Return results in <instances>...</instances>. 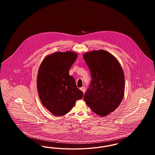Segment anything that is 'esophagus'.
Masks as SVG:
<instances>
[{
  "label": "esophagus",
  "mask_w": 155,
  "mask_h": 155,
  "mask_svg": "<svg viewBox=\"0 0 155 155\" xmlns=\"http://www.w3.org/2000/svg\"><path fill=\"white\" fill-rule=\"evenodd\" d=\"M80 89H81V91H82L83 93H85V87H82L80 88Z\"/></svg>",
  "instance_id": "1"
}]
</instances>
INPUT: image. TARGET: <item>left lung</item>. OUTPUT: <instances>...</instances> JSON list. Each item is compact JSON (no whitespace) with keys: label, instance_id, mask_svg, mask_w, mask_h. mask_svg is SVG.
Returning a JSON list of instances; mask_svg holds the SVG:
<instances>
[{"label":"left lung","instance_id":"left-lung-1","mask_svg":"<svg viewBox=\"0 0 155 155\" xmlns=\"http://www.w3.org/2000/svg\"><path fill=\"white\" fill-rule=\"evenodd\" d=\"M83 58L91 74L84 101L94 113L106 117L115 110L124 94L125 80L118 60L102 49L86 52Z\"/></svg>","mask_w":155,"mask_h":155}]
</instances>
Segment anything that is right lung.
<instances>
[{"label": "right lung", "instance_id": "obj_1", "mask_svg": "<svg viewBox=\"0 0 155 155\" xmlns=\"http://www.w3.org/2000/svg\"><path fill=\"white\" fill-rule=\"evenodd\" d=\"M78 54L72 51L54 52L42 60L38 72L37 90L39 99L53 114L68 113L83 92L77 88L69 71Z\"/></svg>", "mask_w": 155, "mask_h": 155}]
</instances>
